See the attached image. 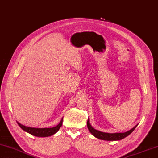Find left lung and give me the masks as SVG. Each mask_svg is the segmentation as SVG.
<instances>
[{"instance_id": "1", "label": "left lung", "mask_w": 158, "mask_h": 158, "mask_svg": "<svg viewBox=\"0 0 158 158\" xmlns=\"http://www.w3.org/2000/svg\"><path fill=\"white\" fill-rule=\"evenodd\" d=\"M136 125V126L134 127L132 129H131L130 130H129L126 132L124 133H114V134H110V133H105L102 132L100 131L96 130L94 128H93L92 126L89 123V120L87 121V127L89 130L90 131L93 136L95 137L98 138V139L104 140H110V141H114V140H119L123 139V138L127 136L128 135H130L132 131L135 130V128L137 127Z\"/></svg>"}]
</instances>
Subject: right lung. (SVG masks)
<instances>
[{
  "mask_svg": "<svg viewBox=\"0 0 158 158\" xmlns=\"http://www.w3.org/2000/svg\"><path fill=\"white\" fill-rule=\"evenodd\" d=\"M63 123V119H61L60 123L58 124L56 126L54 127H50V128H35V127H27L24 125L19 123L18 122V124L22 130L24 131H27V132L31 134V135L37 137H48L56 133L60 127H61Z\"/></svg>",
  "mask_w": 158,
  "mask_h": 158,
  "instance_id": "obj_1",
  "label": "right lung"
}]
</instances>
